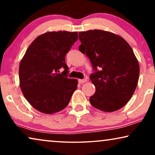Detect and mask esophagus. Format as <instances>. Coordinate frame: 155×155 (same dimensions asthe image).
<instances>
[{
    "instance_id": "esophagus-1",
    "label": "esophagus",
    "mask_w": 155,
    "mask_h": 155,
    "mask_svg": "<svg viewBox=\"0 0 155 155\" xmlns=\"http://www.w3.org/2000/svg\"><path fill=\"white\" fill-rule=\"evenodd\" d=\"M87 81V80L86 78H84V79H80V80H78V82H79V83H80V84L84 83V82H86Z\"/></svg>"
}]
</instances>
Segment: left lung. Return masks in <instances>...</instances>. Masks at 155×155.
<instances>
[{"mask_svg": "<svg viewBox=\"0 0 155 155\" xmlns=\"http://www.w3.org/2000/svg\"><path fill=\"white\" fill-rule=\"evenodd\" d=\"M80 51L90 58L94 73L90 78L96 87L90 97L93 107L112 112L124 107L136 89L139 63L124 38L109 31L79 32Z\"/></svg>", "mask_w": 155, "mask_h": 155, "instance_id": "left-lung-1", "label": "left lung"}]
</instances>
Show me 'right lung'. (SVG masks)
<instances>
[{"mask_svg": "<svg viewBox=\"0 0 155 155\" xmlns=\"http://www.w3.org/2000/svg\"><path fill=\"white\" fill-rule=\"evenodd\" d=\"M78 40V32L50 31L34 40L20 61V89L32 107L51 114L65 109L77 89L78 80L68 78L65 55ZM61 67L64 71L59 73Z\"/></svg>", "mask_w": 155, "mask_h": 155, "instance_id": "right-lung-1", "label": "right lung"}]
</instances>
